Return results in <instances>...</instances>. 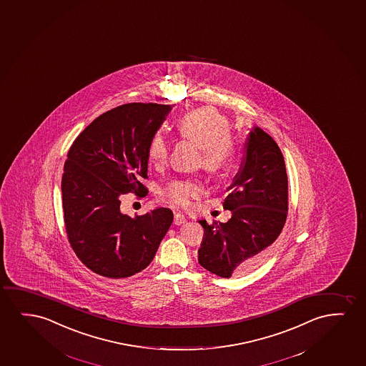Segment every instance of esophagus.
<instances>
[{
	"label": "esophagus",
	"mask_w": 366,
	"mask_h": 366,
	"mask_svg": "<svg viewBox=\"0 0 366 366\" xmlns=\"http://www.w3.org/2000/svg\"><path fill=\"white\" fill-rule=\"evenodd\" d=\"M186 222V217L185 216L182 215V214H175V217H174V224L175 225H182V224H185Z\"/></svg>",
	"instance_id": "34e87169"
}]
</instances>
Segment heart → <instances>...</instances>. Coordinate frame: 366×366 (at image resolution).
I'll return each mask as SVG.
<instances>
[{"label":"heart","instance_id":"heart-1","mask_svg":"<svg viewBox=\"0 0 366 366\" xmlns=\"http://www.w3.org/2000/svg\"><path fill=\"white\" fill-rule=\"evenodd\" d=\"M181 136L201 147V160L206 170L225 169L232 155L230 125L225 116L212 109H200L182 116L177 124ZM170 146L164 135L155 134L149 146V159L156 167L165 165ZM202 186L195 181H176L167 190V199L176 205L189 206L201 195Z\"/></svg>","mask_w":366,"mask_h":366}]
</instances>
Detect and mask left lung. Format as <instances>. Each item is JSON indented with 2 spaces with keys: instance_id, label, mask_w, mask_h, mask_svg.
<instances>
[{
  "instance_id": "8db88e82",
  "label": "left lung",
  "mask_w": 366,
  "mask_h": 366,
  "mask_svg": "<svg viewBox=\"0 0 366 366\" xmlns=\"http://www.w3.org/2000/svg\"><path fill=\"white\" fill-rule=\"evenodd\" d=\"M227 222L199 220L204 239L199 264L220 277L244 275L264 260L287 216V175L279 146L254 126L247 134L240 171L227 187Z\"/></svg>"
}]
</instances>
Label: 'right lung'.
Segmentation results:
<instances>
[{
    "instance_id": "right-lung-1",
    "label": "right lung",
    "mask_w": 366,
    "mask_h": 366,
    "mask_svg": "<svg viewBox=\"0 0 366 366\" xmlns=\"http://www.w3.org/2000/svg\"><path fill=\"white\" fill-rule=\"evenodd\" d=\"M172 106L115 107L92 121L69 150L61 181L66 231L77 257L99 275L124 279L144 270L170 229V209L132 219L120 205L129 191L146 195L149 146Z\"/></svg>"
}]
</instances>
